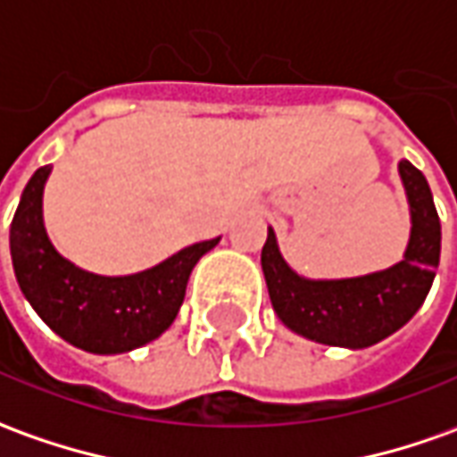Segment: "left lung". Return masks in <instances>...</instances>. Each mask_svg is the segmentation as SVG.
<instances>
[{
    "mask_svg": "<svg viewBox=\"0 0 457 457\" xmlns=\"http://www.w3.org/2000/svg\"><path fill=\"white\" fill-rule=\"evenodd\" d=\"M411 236L403 259L388 269L353 278H306L283 259L276 231L261 251L270 303L286 328L308 341L338 348H368L393 336L423 306L440 263V219L426 176L398 162Z\"/></svg>",
    "mask_w": 457,
    "mask_h": 457,
    "instance_id": "1",
    "label": "left lung"
}]
</instances>
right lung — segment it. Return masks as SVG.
<instances>
[{
	"label": "right lung",
	"instance_id": "add662e5",
	"mask_svg": "<svg viewBox=\"0 0 457 457\" xmlns=\"http://www.w3.org/2000/svg\"><path fill=\"white\" fill-rule=\"evenodd\" d=\"M49 174L52 166L34 171L9 228L14 276L24 298L59 338L87 353H129L156 341L174 323L194 266L221 236L129 276L79 269L56 251L44 228L42 198Z\"/></svg>",
	"mask_w": 457,
	"mask_h": 457
}]
</instances>
